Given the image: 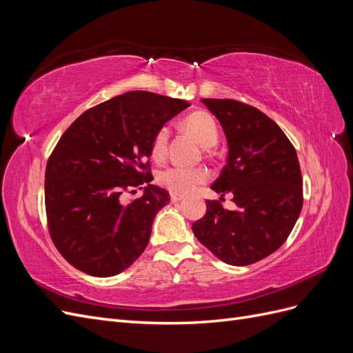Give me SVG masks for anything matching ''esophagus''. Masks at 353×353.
Here are the masks:
<instances>
[{
  "label": "esophagus",
  "mask_w": 353,
  "mask_h": 353,
  "mask_svg": "<svg viewBox=\"0 0 353 353\" xmlns=\"http://www.w3.org/2000/svg\"><path fill=\"white\" fill-rule=\"evenodd\" d=\"M184 199V196H181V194H175V193H172L170 194V201L172 203H176V201H181Z\"/></svg>",
  "instance_id": "1"
}]
</instances>
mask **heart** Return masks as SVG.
Returning a JSON list of instances; mask_svg holds the SVG:
<instances>
[{"mask_svg": "<svg viewBox=\"0 0 353 353\" xmlns=\"http://www.w3.org/2000/svg\"><path fill=\"white\" fill-rule=\"evenodd\" d=\"M185 130L194 135L196 140L203 147H212L218 143V125L212 114L208 112H194L188 114L183 122ZM169 130L168 126L159 128L152 141V157L154 160H163L168 153L169 144ZM209 172L200 166H169L159 174V183L170 193L188 194L194 191L197 185L206 183Z\"/></svg>", "mask_w": 353, "mask_h": 353, "instance_id": "obj_1", "label": "heart"}]
</instances>
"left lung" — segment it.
I'll list each match as a JSON object with an SVG mask.
<instances>
[{
	"mask_svg": "<svg viewBox=\"0 0 353 353\" xmlns=\"http://www.w3.org/2000/svg\"><path fill=\"white\" fill-rule=\"evenodd\" d=\"M228 143L227 165L212 190L232 194L237 210L206 201V215L193 223L197 240L234 266L258 262L281 248L303 206V181L296 150L281 128L253 105L203 99Z\"/></svg>",
	"mask_w": 353,
	"mask_h": 353,
	"instance_id": "obj_1",
	"label": "left lung"
}]
</instances>
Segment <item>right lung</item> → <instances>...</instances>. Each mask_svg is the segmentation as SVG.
<instances>
[{
    "label": "right lung",
    "instance_id": "obj_1",
    "mask_svg": "<svg viewBox=\"0 0 353 353\" xmlns=\"http://www.w3.org/2000/svg\"><path fill=\"white\" fill-rule=\"evenodd\" d=\"M188 105L130 91L83 112L61 135L47 162L46 210L51 240L74 268L112 276L144 252L156 213L170 200L150 184L153 137ZM143 183V196L123 203L121 194Z\"/></svg>",
    "mask_w": 353,
    "mask_h": 353
}]
</instances>
